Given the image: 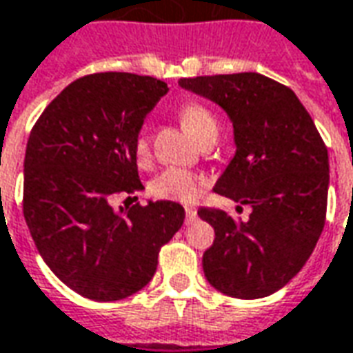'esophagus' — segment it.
Segmentation results:
<instances>
[{
    "mask_svg": "<svg viewBox=\"0 0 353 353\" xmlns=\"http://www.w3.org/2000/svg\"><path fill=\"white\" fill-rule=\"evenodd\" d=\"M184 212H186V221H188V223L196 219V210H194V208H186Z\"/></svg>",
    "mask_w": 353,
    "mask_h": 353,
    "instance_id": "obj_1",
    "label": "esophagus"
}]
</instances>
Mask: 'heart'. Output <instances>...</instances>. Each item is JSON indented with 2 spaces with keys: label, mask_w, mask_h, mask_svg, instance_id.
Instances as JSON below:
<instances>
[{
  "label": "heart",
  "mask_w": 353,
  "mask_h": 353,
  "mask_svg": "<svg viewBox=\"0 0 353 353\" xmlns=\"http://www.w3.org/2000/svg\"><path fill=\"white\" fill-rule=\"evenodd\" d=\"M179 116H181L182 126L186 128L200 143L212 136H217V120H215L214 112L202 103H198V101L184 103L179 108ZM149 149H151L149 132L145 128H141L136 136V143H134V151H136L139 163H145L149 159ZM204 184L205 179L202 174L179 169V167H169L153 179L151 194L161 200H176V202L188 204L200 196Z\"/></svg>",
  "instance_id": "b5f03b06"
}]
</instances>
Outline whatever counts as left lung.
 I'll use <instances>...</instances> for the list:
<instances>
[{
    "instance_id": "8db88e82",
    "label": "left lung",
    "mask_w": 353,
    "mask_h": 353,
    "mask_svg": "<svg viewBox=\"0 0 353 353\" xmlns=\"http://www.w3.org/2000/svg\"><path fill=\"white\" fill-rule=\"evenodd\" d=\"M179 83L217 103L231 118L237 151L214 190L250 205L245 221L223 210H198L215 231L202 259L205 278L229 297L272 295L297 276L323 233L325 141L297 94L266 75H200Z\"/></svg>"
}]
</instances>
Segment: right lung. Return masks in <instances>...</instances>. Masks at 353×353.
<instances>
[{"mask_svg": "<svg viewBox=\"0 0 353 353\" xmlns=\"http://www.w3.org/2000/svg\"><path fill=\"white\" fill-rule=\"evenodd\" d=\"M169 91L136 73H91L70 83L30 130L23 214L40 256L68 288L118 301L145 288L184 208L161 200L114 210V194L141 190L136 136Z\"/></svg>", "mask_w": 353, "mask_h": 353, "instance_id": "obj_1", "label": "right lung"}]
</instances>
